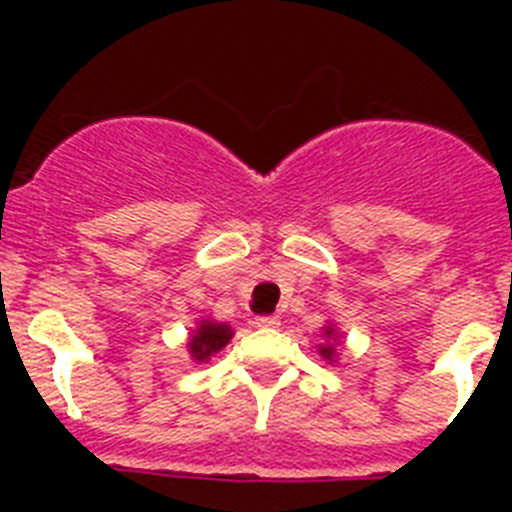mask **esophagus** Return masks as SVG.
<instances>
[{
	"instance_id": "34e87169",
	"label": "esophagus",
	"mask_w": 512,
	"mask_h": 512,
	"mask_svg": "<svg viewBox=\"0 0 512 512\" xmlns=\"http://www.w3.org/2000/svg\"><path fill=\"white\" fill-rule=\"evenodd\" d=\"M256 325L259 328H279V318L277 315H261V318H256Z\"/></svg>"
}]
</instances>
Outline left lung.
Returning <instances> with one entry per match:
<instances>
[{
  "label": "left lung",
  "mask_w": 512,
  "mask_h": 512,
  "mask_svg": "<svg viewBox=\"0 0 512 512\" xmlns=\"http://www.w3.org/2000/svg\"><path fill=\"white\" fill-rule=\"evenodd\" d=\"M330 333H333V328H328V333H325V336H330ZM320 354H323L325 359H330V356H333V346H325V348H320Z\"/></svg>",
  "instance_id": "1"
}]
</instances>
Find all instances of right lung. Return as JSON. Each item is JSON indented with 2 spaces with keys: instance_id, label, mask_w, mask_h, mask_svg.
Segmentation results:
<instances>
[{
  "instance_id": "right-lung-1",
  "label": "right lung",
  "mask_w": 512,
  "mask_h": 512,
  "mask_svg": "<svg viewBox=\"0 0 512 512\" xmlns=\"http://www.w3.org/2000/svg\"><path fill=\"white\" fill-rule=\"evenodd\" d=\"M230 336H233V330H230L228 325L207 323L205 320V323L197 328V333L192 336L189 351H192V356L197 361H205L207 356L215 354V351H220V348L230 341Z\"/></svg>"
}]
</instances>
